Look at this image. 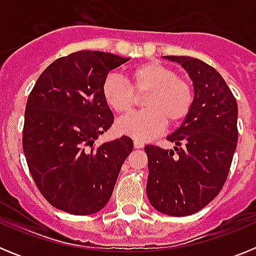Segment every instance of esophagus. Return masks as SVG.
<instances>
[{
    "label": "esophagus",
    "instance_id": "1",
    "mask_svg": "<svg viewBox=\"0 0 256 256\" xmlns=\"http://www.w3.org/2000/svg\"><path fill=\"white\" fill-rule=\"evenodd\" d=\"M133 146H134L136 148H144V142L138 141V140H134V141H133Z\"/></svg>",
    "mask_w": 256,
    "mask_h": 256
}]
</instances>
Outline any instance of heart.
<instances>
[{"mask_svg":"<svg viewBox=\"0 0 256 256\" xmlns=\"http://www.w3.org/2000/svg\"><path fill=\"white\" fill-rule=\"evenodd\" d=\"M130 86L118 74H108L102 83L105 102L118 114L130 112L144 97V110L123 118L116 130L138 141H148L162 133L165 124L178 126L194 106V90L187 79L178 76L172 68L148 61L132 68Z\"/></svg>","mask_w":256,"mask_h":256,"instance_id":"obj_1","label":"heart"}]
</instances>
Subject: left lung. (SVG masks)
Wrapping results in <instances>:
<instances>
[{"label":"left lung","mask_w":256,"mask_h":256,"mask_svg":"<svg viewBox=\"0 0 256 256\" xmlns=\"http://www.w3.org/2000/svg\"><path fill=\"white\" fill-rule=\"evenodd\" d=\"M184 68L194 83V106L166 137L174 150L148 144L146 192L158 212L172 216L198 212L214 200L230 173L237 148V101L210 65L190 56H164Z\"/></svg>","instance_id":"obj_1"}]
</instances>
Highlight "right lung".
Segmentation results:
<instances>
[{"label": "right lung", "mask_w": 256, "mask_h": 256, "mask_svg": "<svg viewBox=\"0 0 256 256\" xmlns=\"http://www.w3.org/2000/svg\"><path fill=\"white\" fill-rule=\"evenodd\" d=\"M130 58L101 51L73 52L44 70L29 94L22 150L36 186L52 206L88 216L112 198L133 141L96 146L114 115L102 96L108 72Z\"/></svg>", "instance_id": "add662e5"}]
</instances>
